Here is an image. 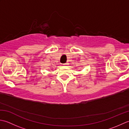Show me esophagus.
I'll return each instance as SVG.
<instances>
[{
    "label": "esophagus",
    "mask_w": 129,
    "mask_h": 129,
    "mask_svg": "<svg viewBox=\"0 0 129 129\" xmlns=\"http://www.w3.org/2000/svg\"><path fill=\"white\" fill-rule=\"evenodd\" d=\"M68 64H68V62H66V63H64V64H63V65H68Z\"/></svg>",
    "instance_id": "1"
}]
</instances>
